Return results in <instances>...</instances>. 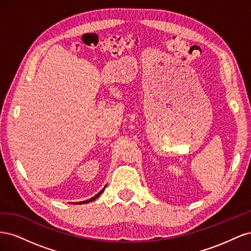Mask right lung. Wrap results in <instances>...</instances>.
Segmentation results:
<instances>
[{
	"instance_id": "add662e5",
	"label": "right lung",
	"mask_w": 251,
	"mask_h": 251,
	"mask_svg": "<svg viewBox=\"0 0 251 251\" xmlns=\"http://www.w3.org/2000/svg\"><path fill=\"white\" fill-rule=\"evenodd\" d=\"M104 188H105V186L101 189V191L100 192V193H98L97 195H95L94 197H92V198H91V199H89V200H86V201H81V202H76V203H73V204H86V203H89V202H92V201H94V200H96L97 198H98V197H100L102 193H103V191H104Z\"/></svg>"
}]
</instances>
